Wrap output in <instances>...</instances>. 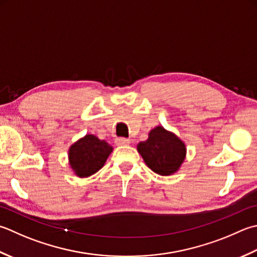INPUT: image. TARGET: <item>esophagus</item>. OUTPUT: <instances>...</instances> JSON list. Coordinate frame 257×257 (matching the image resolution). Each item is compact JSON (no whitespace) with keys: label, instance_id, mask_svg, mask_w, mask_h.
I'll use <instances>...</instances> for the list:
<instances>
[{"label":"esophagus","instance_id":"1","mask_svg":"<svg viewBox=\"0 0 257 257\" xmlns=\"http://www.w3.org/2000/svg\"><path fill=\"white\" fill-rule=\"evenodd\" d=\"M114 143L117 146H128L130 144V140L127 138H117Z\"/></svg>","mask_w":257,"mask_h":257}]
</instances>
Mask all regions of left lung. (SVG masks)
I'll return each instance as SVG.
<instances>
[{"label":"left lung","instance_id":"1","mask_svg":"<svg viewBox=\"0 0 257 257\" xmlns=\"http://www.w3.org/2000/svg\"><path fill=\"white\" fill-rule=\"evenodd\" d=\"M138 153L154 173L170 176L177 173L186 158V145L174 133L157 125L148 134V139L137 145Z\"/></svg>","mask_w":257,"mask_h":257}]
</instances>
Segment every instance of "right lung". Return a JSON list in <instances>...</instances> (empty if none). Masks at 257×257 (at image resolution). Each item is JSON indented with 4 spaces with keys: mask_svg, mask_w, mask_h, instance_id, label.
I'll return each instance as SVG.
<instances>
[{
    "mask_svg": "<svg viewBox=\"0 0 257 257\" xmlns=\"http://www.w3.org/2000/svg\"><path fill=\"white\" fill-rule=\"evenodd\" d=\"M113 148L94 135H85L69 149V164L75 176L87 178L103 167Z\"/></svg>",
    "mask_w": 257,
    "mask_h": 257,
    "instance_id": "right-lung-1",
    "label": "right lung"
}]
</instances>
